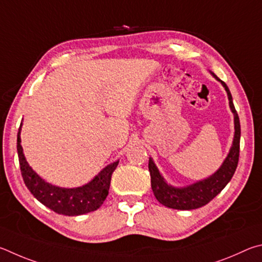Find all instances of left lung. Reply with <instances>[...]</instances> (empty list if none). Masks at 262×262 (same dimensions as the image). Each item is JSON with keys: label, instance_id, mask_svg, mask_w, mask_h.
Masks as SVG:
<instances>
[{"label": "left lung", "instance_id": "8db88e82", "mask_svg": "<svg viewBox=\"0 0 262 262\" xmlns=\"http://www.w3.org/2000/svg\"><path fill=\"white\" fill-rule=\"evenodd\" d=\"M215 79L221 82L224 90L227 91L229 105L233 114L235 121V136L228 157L224 160L222 166L212 176L205 178L193 184L184 187H175L168 184L163 176L160 173L158 167L155 166L152 158H149L148 169L150 173V185H152L153 193L160 204L169 208L190 210L200 208L207 205L210 200H213L220 192H221L233 176L236 171L238 159H239V143H241V123L239 117L232 102V96L229 91L226 82L210 72Z\"/></svg>", "mask_w": 262, "mask_h": 262}]
</instances>
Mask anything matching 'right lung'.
I'll use <instances>...</instances> for the list:
<instances>
[{
  "mask_svg": "<svg viewBox=\"0 0 262 262\" xmlns=\"http://www.w3.org/2000/svg\"><path fill=\"white\" fill-rule=\"evenodd\" d=\"M20 128L21 124L17 135L18 159L23 180L34 198L55 213L68 216H77L100 208L108 195L110 180L119 162L118 160L108 164L85 185L73 189L55 186L42 180L27 163L20 145Z\"/></svg>",
  "mask_w": 262,
  "mask_h": 262,
  "instance_id": "add662e5",
  "label": "right lung"
}]
</instances>
